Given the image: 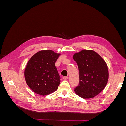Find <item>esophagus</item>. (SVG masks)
Returning a JSON list of instances; mask_svg holds the SVG:
<instances>
[{
  "label": "esophagus",
  "mask_w": 126,
  "mask_h": 126,
  "mask_svg": "<svg viewBox=\"0 0 126 126\" xmlns=\"http://www.w3.org/2000/svg\"><path fill=\"white\" fill-rule=\"evenodd\" d=\"M63 80H67L68 79V76H64V77H63Z\"/></svg>",
  "instance_id": "1"
}]
</instances>
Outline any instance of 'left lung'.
Returning <instances> with one entry per match:
<instances>
[{"instance_id": "left-lung-1", "label": "left lung", "mask_w": 126, "mask_h": 126, "mask_svg": "<svg viewBox=\"0 0 126 126\" xmlns=\"http://www.w3.org/2000/svg\"><path fill=\"white\" fill-rule=\"evenodd\" d=\"M79 71V84L75 92L83 99L94 98L101 93L108 82V67L104 59L92 50H82L74 54Z\"/></svg>"}]
</instances>
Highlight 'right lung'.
Returning <instances> with one entry per match:
<instances>
[{"mask_svg": "<svg viewBox=\"0 0 126 126\" xmlns=\"http://www.w3.org/2000/svg\"><path fill=\"white\" fill-rule=\"evenodd\" d=\"M60 55L50 50H41L28 60L24 71L25 78L33 92L46 96L58 89L60 77L55 63Z\"/></svg>", "mask_w": 126, "mask_h": 126, "instance_id": "1", "label": "right lung"}]
</instances>
